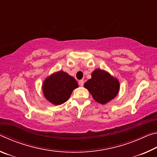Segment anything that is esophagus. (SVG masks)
I'll list each match as a JSON object with an SVG mask.
<instances>
[{
  "instance_id": "1",
  "label": "esophagus",
  "mask_w": 157,
  "mask_h": 157,
  "mask_svg": "<svg viewBox=\"0 0 157 157\" xmlns=\"http://www.w3.org/2000/svg\"><path fill=\"white\" fill-rule=\"evenodd\" d=\"M78 83H79V86H84V82L83 79H81V80H79V81Z\"/></svg>"
}]
</instances>
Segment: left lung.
Returning <instances> with one entry per match:
<instances>
[{"instance_id":"left-lung-1","label":"left lung","mask_w":157,"mask_h":157,"mask_svg":"<svg viewBox=\"0 0 157 157\" xmlns=\"http://www.w3.org/2000/svg\"><path fill=\"white\" fill-rule=\"evenodd\" d=\"M84 87L89 90L95 101L104 105L118 94L119 82L106 71L96 69L92 73L91 79L85 82Z\"/></svg>"}]
</instances>
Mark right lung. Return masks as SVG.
I'll return each mask as SVG.
<instances>
[{"mask_svg": "<svg viewBox=\"0 0 157 157\" xmlns=\"http://www.w3.org/2000/svg\"><path fill=\"white\" fill-rule=\"evenodd\" d=\"M75 78L63 71L52 74L43 84L45 98L55 105H59L68 100L73 91L78 88Z\"/></svg>", "mask_w": 157, "mask_h": 157, "instance_id": "right-lung-1", "label": "right lung"}]
</instances>
